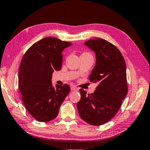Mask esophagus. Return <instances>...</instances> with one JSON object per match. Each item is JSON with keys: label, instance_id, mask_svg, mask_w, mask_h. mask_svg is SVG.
<instances>
[{"label": "esophagus", "instance_id": "34e87169", "mask_svg": "<svg viewBox=\"0 0 150 150\" xmlns=\"http://www.w3.org/2000/svg\"><path fill=\"white\" fill-rule=\"evenodd\" d=\"M71 90L72 91H76L77 90V87H75V86H71Z\"/></svg>", "mask_w": 150, "mask_h": 150}]
</instances>
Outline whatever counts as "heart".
Here are the masks:
<instances>
[{
    "label": "heart",
    "mask_w": 150,
    "mask_h": 150,
    "mask_svg": "<svg viewBox=\"0 0 150 150\" xmlns=\"http://www.w3.org/2000/svg\"><path fill=\"white\" fill-rule=\"evenodd\" d=\"M88 54V53H84V54Z\"/></svg>",
    "instance_id": "1"
}]
</instances>
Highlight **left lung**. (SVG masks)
I'll use <instances>...</instances> for the list:
<instances>
[{"instance_id": "left-lung-1", "label": "left lung", "mask_w": 150, "mask_h": 150, "mask_svg": "<svg viewBox=\"0 0 150 150\" xmlns=\"http://www.w3.org/2000/svg\"><path fill=\"white\" fill-rule=\"evenodd\" d=\"M84 45L96 54V66L89 80L98 85L92 94L80 89L81 97L77 108L83 121L98 126L115 115L127 96L126 64L119 49L107 40L93 39Z\"/></svg>"}]
</instances>
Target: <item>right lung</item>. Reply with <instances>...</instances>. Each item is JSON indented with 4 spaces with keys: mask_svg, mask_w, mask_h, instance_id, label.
<instances>
[{
    "mask_svg": "<svg viewBox=\"0 0 150 150\" xmlns=\"http://www.w3.org/2000/svg\"><path fill=\"white\" fill-rule=\"evenodd\" d=\"M71 45L55 37H46L33 45L21 59L18 85L22 101L28 112L40 122L56 117L70 91L66 84L54 87L51 79L54 71L62 68V51Z\"/></svg>",
    "mask_w": 150,
    "mask_h": 150,
    "instance_id": "add662e5",
    "label": "right lung"
}]
</instances>
